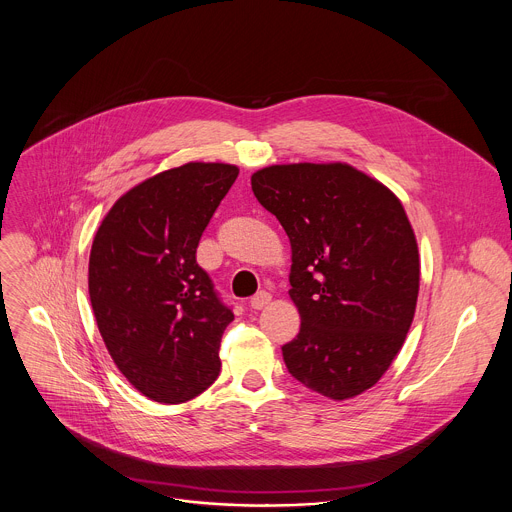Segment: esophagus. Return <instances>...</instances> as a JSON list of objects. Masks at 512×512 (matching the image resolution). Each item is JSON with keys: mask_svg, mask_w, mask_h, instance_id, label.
I'll return each instance as SVG.
<instances>
[{"mask_svg": "<svg viewBox=\"0 0 512 512\" xmlns=\"http://www.w3.org/2000/svg\"><path fill=\"white\" fill-rule=\"evenodd\" d=\"M271 302V294H269V291H259V294H255L253 298H251V308L253 310H261V308H265L267 304Z\"/></svg>", "mask_w": 512, "mask_h": 512, "instance_id": "obj_1", "label": "esophagus"}]
</instances>
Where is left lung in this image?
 Returning <instances> with one entry per match:
<instances>
[{
  "label": "left lung",
  "instance_id": "left-lung-1",
  "mask_svg": "<svg viewBox=\"0 0 512 512\" xmlns=\"http://www.w3.org/2000/svg\"><path fill=\"white\" fill-rule=\"evenodd\" d=\"M251 188L291 243L289 298L302 326L281 346L289 375L334 401L371 389L401 350L419 294L401 200L340 162L269 166Z\"/></svg>",
  "mask_w": 512,
  "mask_h": 512
}]
</instances>
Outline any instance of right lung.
<instances>
[{"mask_svg": "<svg viewBox=\"0 0 512 512\" xmlns=\"http://www.w3.org/2000/svg\"><path fill=\"white\" fill-rule=\"evenodd\" d=\"M239 168L190 162L125 192L103 218L89 257V296L123 377L158 403H184L221 371L233 310L196 263L200 237Z\"/></svg>", "mask_w": 512, "mask_h": 512, "instance_id": "right-lung-1", "label": "right lung"}]
</instances>
